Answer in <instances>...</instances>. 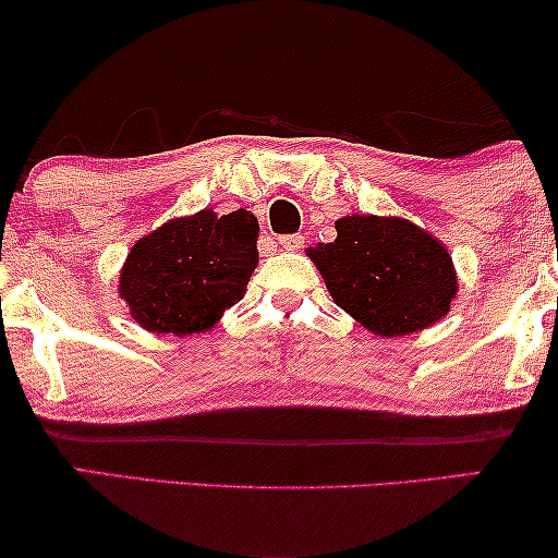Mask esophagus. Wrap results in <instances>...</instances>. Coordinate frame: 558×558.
Instances as JSON below:
<instances>
[{
    "instance_id": "1",
    "label": "esophagus",
    "mask_w": 558,
    "mask_h": 558,
    "mask_svg": "<svg viewBox=\"0 0 558 558\" xmlns=\"http://www.w3.org/2000/svg\"><path fill=\"white\" fill-rule=\"evenodd\" d=\"M279 246L284 251H296L304 246V235L302 233H289V235H281L279 239Z\"/></svg>"
}]
</instances>
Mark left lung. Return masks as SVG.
<instances>
[{
	"label": "left lung",
	"mask_w": 558,
	"mask_h": 558,
	"mask_svg": "<svg viewBox=\"0 0 558 558\" xmlns=\"http://www.w3.org/2000/svg\"><path fill=\"white\" fill-rule=\"evenodd\" d=\"M335 231L338 239L307 254L338 307L365 330L399 338L447 315L457 277L437 239L409 220L376 216L340 218Z\"/></svg>",
	"instance_id": "1"
}]
</instances>
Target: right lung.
<instances>
[{
    "instance_id": "add662e5",
    "label": "right lung",
    "mask_w": 558,
    "mask_h": 558,
    "mask_svg": "<svg viewBox=\"0 0 558 558\" xmlns=\"http://www.w3.org/2000/svg\"><path fill=\"white\" fill-rule=\"evenodd\" d=\"M258 220L248 210H201L149 233L126 256L121 296L144 330L193 335L246 294L258 264Z\"/></svg>"
}]
</instances>
